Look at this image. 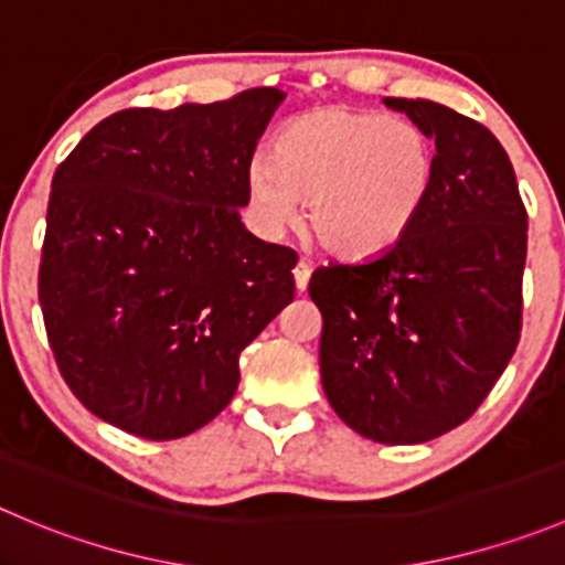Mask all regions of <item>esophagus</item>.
<instances>
[{"mask_svg":"<svg viewBox=\"0 0 565 565\" xmlns=\"http://www.w3.org/2000/svg\"><path fill=\"white\" fill-rule=\"evenodd\" d=\"M295 287H298V292H303L306 287H309V278H311V265L306 259H300L298 265H295Z\"/></svg>","mask_w":565,"mask_h":565,"instance_id":"1","label":"esophagus"}]
</instances>
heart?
Masks as SVG:
<instances>
[{"label":"heart","instance_id":"heart-1","mask_svg":"<svg viewBox=\"0 0 565 565\" xmlns=\"http://www.w3.org/2000/svg\"><path fill=\"white\" fill-rule=\"evenodd\" d=\"M434 177V140L414 120L331 104L295 118L273 157L250 162L248 201L270 234L292 226L306 201V234L320 248L370 259L414 226Z\"/></svg>","mask_w":565,"mask_h":565}]
</instances>
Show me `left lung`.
Instances as JSON below:
<instances>
[{"instance_id":"left-lung-1","label":"left lung","mask_w":565,"mask_h":565,"mask_svg":"<svg viewBox=\"0 0 565 565\" xmlns=\"http://www.w3.org/2000/svg\"><path fill=\"white\" fill-rule=\"evenodd\" d=\"M383 102L436 143L434 188L399 243L317 267L309 295L339 419L381 445H422L467 422L516 350L527 210L483 124L428 98Z\"/></svg>"}]
</instances>
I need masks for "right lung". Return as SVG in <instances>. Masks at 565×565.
I'll return each mask as SVG.
<instances>
[{"label":"right lung","instance_id":"obj_1","mask_svg":"<svg viewBox=\"0 0 565 565\" xmlns=\"http://www.w3.org/2000/svg\"><path fill=\"white\" fill-rule=\"evenodd\" d=\"M284 102L135 107L60 162L38 273L49 348L90 414L140 439L204 428L239 353L295 298L298 254L239 221L262 131Z\"/></svg>","mask_w":565,"mask_h":565}]
</instances>
